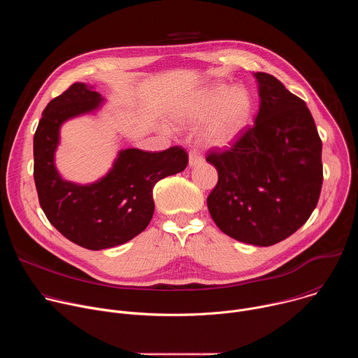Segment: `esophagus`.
Returning <instances> with one entry per match:
<instances>
[{"label": "esophagus", "instance_id": "1", "mask_svg": "<svg viewBox=\"0 0 358 358\" xmlns=\"http://www.w3.org/2000/svg\"><path fill=\"white\" fill-rule=\"evenodd\" d=\"M202 160H203V157H202V155H201L199 151H196V150H191L189 151V166L191 167L202 163Z\"/></svg>", "mask_w": 358, "mask_h": 358}]
</instances>
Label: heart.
<instances>
[{
  "label": "heart",
  "instance_id": "b5f03b06",
  "mask_svg": "<svg viewBox=\"0 0 358 358\" xmlns=\"http://www.w3.org/2000/svg\"><path fill=\"white\" fill-rule=\"evenodd\" d=\"M250 116V99L243 89L215 83L198 92L176 115L180 126L201 124L199 140L210 147H227L243 131Z\"/></svg>",
  "mask_w": 358,
  "mask_h": 358
}]
</instances>
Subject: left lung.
<instances>
[{
    "label": "left lung",
    "instance_id": "8db88e82",
    "mask_svg": "<svg viewBox=\"0 0 358 358\" xmlns=\"http://www.w3.org/2000/svg\"><path fill=\"white\" fill-rule=\"evenodd\" d=\"M261 106L255 123L228 150H211L218 182L210 214L228 236L271 246L315 211L323 184L322 138L304 100L275 76L257 72Z\"/></svg>",
    "mask_w": 358,
    "mask_h": 358
}]
</instances>
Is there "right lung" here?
<instances>
[{
	"label": "right lung",
	"mask_w": 358,
	"mask_h": 358,
	"mask_svg": "<svg viewBox=\"0 0 358 358\" xmlns=\"http://www.w3.org/2000/svg\"><path fill=\"white\" fill-rule=\"evenodd\" d=\"M100 101L97 92L76 82L49 101L34 134L39 206L65 238L92 250L122 245L143 232L155 213L152 187L188 164L187 151L180 145L157 152L127 148L120 151L112 171L94 184L62 180L54 164L59 127L71 117L94 110Z\"/></svg>",
	"instance_id": "1"
}]
</instances>
